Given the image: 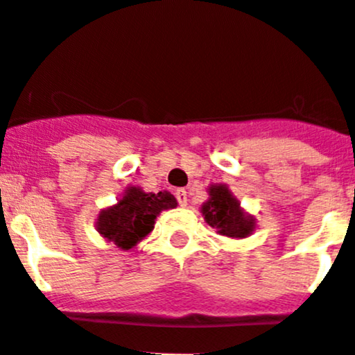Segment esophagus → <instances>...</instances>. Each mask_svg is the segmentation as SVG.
Listing matches in <instances>:
<instances>
[{"mask_svg": "<svg viewBox=\"0 0 355 355\" xmlns=\"http://www.w3.org/2000/svg\"><path fill=\"white\" fill-rule=\"evenodd\" d=\"M176 200L181 207H186V203H188V195H186V191L182 188L176 189Z\"/></svg>", "mask_w": 355, "mask_h": 355, "instance_id": "esophagus-1", "label": "esophagus"}]
</instances>
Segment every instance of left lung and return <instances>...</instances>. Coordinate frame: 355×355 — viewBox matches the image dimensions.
Masks as SVG:
<instances>
[{
    "label": "left lung",
    "instance_id": "left-lung-1",
    "mask_svg": "<svg viewBox=\"0 0 355 355\" xmlns=\"http://www.w3.org/2000/svg\"><path fill=\"white\" fill-rule=\"evenodd\" d=\"M202 214L209 226L230 238L248 236L255 226L254 219L241 212L238 200L224 184L210 188V198L202 207Z\"/></svg>",
    "mask_w": 355,
    "mask_h": 355
}]
</instances>
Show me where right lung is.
Returning a JSON list of instances; mask_svg holds the SVG:
<instances>
[{"mask_svg":"<svg viewBox=\"0 0 355 355\" xmlns=\"http://www.w3.org/2000/svg\"><path fill=\"white\" fill-rule=\"evenodd\" d=\"M176 205V198L167 191L145 193L139 188H129L117 205L100 214L98 231L117 247L129 250L153 230L162 210Z\"/></svg>","mask_w":355,"mask_h":355,"instance_id":"obj_1","label":"right lung"}]
</instances>
